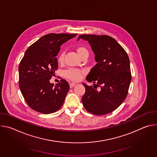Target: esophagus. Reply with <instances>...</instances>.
<instances>
[{"mask_svg": "<svg viewBox=\"0 0 157 157\" xmlns=\"http://www.w3.org/2000/svg\"><path fill=\"white\" fill-rule=\"evenodd\" d=\"M76 86V84H75V83L71 82V83H70V87H71V88L73 87H74V86Z\"/></svg>", "mask_w": 157, "mask_h": 157, "instance_id": "obj_1", "label": "esophagus"}]
</instances>
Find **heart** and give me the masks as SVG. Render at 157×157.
Returning a JSON list of instances; mask_svg holds the SVG:
<instances>
[{
    "mask_svg": "<svg viewBox=\"0 0 157 157\" xmlns=\"http://www.w3.org/2000/svg\"><path fill=\"white\" fill-rule=\"evenodd\" d=\"M75 50L81 58H86L89 55V51L87 48L79 44L76 46ZM64 54L63 52L61 53L58 57V61L59 63H62L64 61ZM82 73L81 70L75 68H69L63 73V76L64 78L68 79L73 81H78L81 79Z\"/></svg>",
    "mask_w": 157,
    "mask_h": 157,
    "instance_id": "heart-1",
    "label": "heart"
}]
</instances>
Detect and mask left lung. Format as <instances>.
Returning <instances> with one entry per match:
<instances>
[{
    "label": "left lung",
    "mask_w": 157,
    "mask_h": 157,
    "mask_svg": "<svg viewBox=\"0 0 157 157\" xmlns=\"http://www.w3.org/2000/svg\"><path fill=\"white\" fill-rule=\"evenodd\" d=\"M88 41L98 62L86 77L93 86L85 87L82 98L87 111L97 116L105 115L116 110L125 99L132 76L127 52L113 37L108 35H81ZM100 90L98 91L97 87Z\"/></svg>",
    "instance_id": "8db88e82"
}]
</instances>
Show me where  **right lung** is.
<instances>
[{
  "label": "right lung",
  "instance_id": "add662e5",
  "mask_svg": "<svg viewBox=\"0 0 157 157\" xmlns=\"http://www.w3.org/2000/svg\"><path fill=\"white\" fill-rule=\"evenodd\" d=\"M77 34L49 33L26 50L19 66V87L29 106L48 114L62 106L70 85L62 79L54 86L50 80L58 69L56 56L62 44Z\"/></svg>",
  "mask_w": 157,
  "mask_h": 157
}]
</instances>
